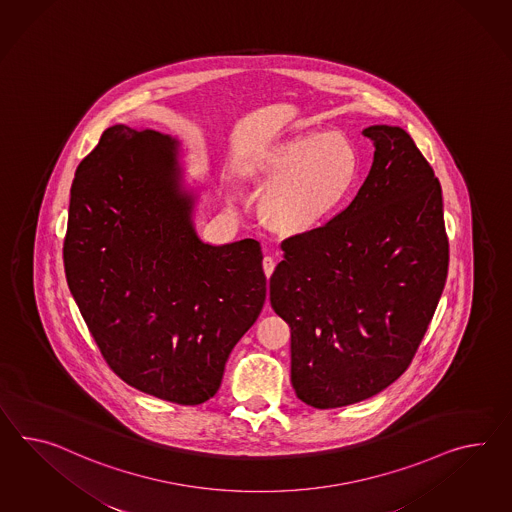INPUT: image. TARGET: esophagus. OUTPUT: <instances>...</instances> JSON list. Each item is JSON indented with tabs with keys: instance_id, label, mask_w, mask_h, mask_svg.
<instances>
[{
	"instance_id": "obj_1",
	"label": "esophagus",
	"mask_w": 512,
	"mask_h": 512,
	"mask_svg": "<svg viewBox=\"0 0 512 512\" xmlns=\"http://www.w3.org/2000/svg\"><path fill=\"white\" fill-rule=\"evenodd\" d=\"M263 273H265V276L269 278V276L273 275V271H275V258H271V256H265L263 258Z\"/></svg>"
}]
</instances>
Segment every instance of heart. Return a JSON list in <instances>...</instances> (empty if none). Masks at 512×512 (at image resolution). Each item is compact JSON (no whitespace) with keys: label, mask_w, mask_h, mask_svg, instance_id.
<instances>
[{"label":"heart","mask_w":512,"mask_h":512,"mask_svg":"<svg viewBox=\"0 0 512 512\" xmlns=\"http://www.w3.org/2000/svg\"><path fill=\"white\" fill-rule=\"evenodd\" d=\"M358 150L340 130L302 132L252 154L243 171L267 184L260 198L265 223L302 234L327 223L358 178Z\"/></svg>","instance_id":"obj_1"}]
</instances>
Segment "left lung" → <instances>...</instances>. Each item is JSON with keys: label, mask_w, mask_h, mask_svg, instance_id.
Masks as SVG:
<instances>
[{"label": "left lung", "mask_w": 512, "mask_h": 512, "mask_svg": "<svg viewBox=\"0 0 512 512\" xmlns=\"http://www.w3.org/2000/svg\"><path fill=\"white\" fill-rule=\"evenodd\" d=\"M375 154L353 202L282 243L269 280L291 327V382L315 408L360 403L410 366L446 286L442 187L399 126L364 130Z\"/></svg>", "instance_id": "1"}]
</instances>
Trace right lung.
Masks as SVG:
<instances>
[{
	"mask_svg": "<svg viewBox=\"0 0 512 512\" xmlns=\"http://www.w3.org/2000/svg\"><path fill=\"white\" fill-rule=\"evenodd\" d=\"M198 200L178 139L109 126L74 176L63 247L68 288L107 364L178 405L217 394L267 295L260 243H206Z\"/></svg>",
	"mask_w": 512,
	"mask_h": 512,
	"instance_id": "obj_1",
	"label": "right lung"
}]
</instances>
